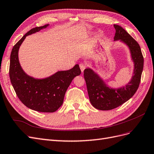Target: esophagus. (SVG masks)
<instances>
[{
  "label": "esophagus",
  "instance_id": "esophagus-1",
  "mask_svg": "<svg viewBox=\"0 0 154 154\" xmlns=\"http://www.w3.org/2000/svg\"><path fill=\"white\" fill-rule=\"evenodd\" d=\"M80 69H81L82 72H83V71H84L85 69L86 68V65L84 64V63H80Z\"/></svg>",
  "mask_w": 154,
  "mask_h": 154
}]
</instances>
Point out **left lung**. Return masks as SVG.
<instances>
[{"label": "left lung", "instance_id": "obj_1", "mask_svg": "<svg viewBox=\"0 0 154 154\" xmlns=\"http://www.w3.org/2000/svg\"><path fill=\"white\" fill-rule=\"evenodd\" d=\"M114 40H121L128 45L134 63V70L131 80L127 85L119 88L107 86L102 79L90 68L84 70L85 80L88 94L92 106L101 110L117 108L134 95L141 82L144 58L139 44L123 27L114 24Z\"/></svg>", "mask_w": 154, "mask_h": 154}]
</instances>
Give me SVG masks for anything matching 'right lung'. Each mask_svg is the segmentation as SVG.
Returning a JSON list of instances; mask_svg holds the SVG:
<instances>
[{
  "instance_id": "1",
  "label": "right lung",
  "mask_w": 154,
  "mask_h": 154,
  "mask_svg": "<svg viewBox=\"0 0 154 154\" xmlns=\"http://www.w3.org/2000/svg\"><path fill=\"white\" fill-rule=\"evenodd\" d=\"M36 27L23 36L13 46L10 55V78L17 96L29 109L41 112H54L62 106L64 96L74 77L80 75L78 64L68 71H58L45 79H35L24 72L18 61V49L27 35L47 27Z\"/></svg>"
}]
</instances>
